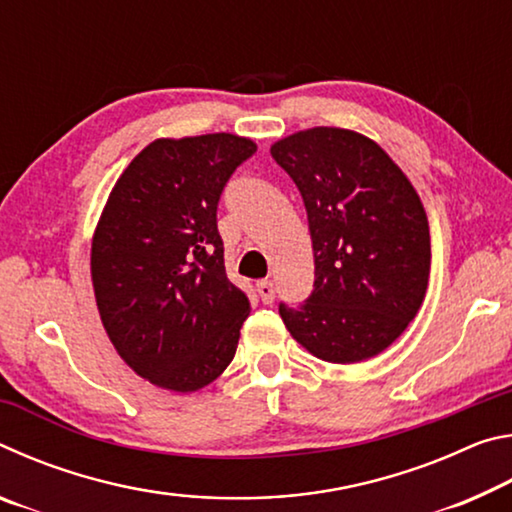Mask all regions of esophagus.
Listing matches in <instances>:
<instances>
[{
    "label": "esophagus",
    "mask_w": 512,
    "mask_h": 512,
    "mask_svg": "<svg viewBox=\"0 0 512 512\" xmlns=\"http://www.w3.org/2000/svg\"><path fill=\"white\" fill-rule=\"evenodd\" d=\"M257 293H259V298H262L264 305H271V302L275 300V284L271 280H259Z\"/></svg>",
    "instance_id": "34e87169"
}]
</instances>
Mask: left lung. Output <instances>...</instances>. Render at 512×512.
<instances>
[{"instance_id": "1", "label": "left lung", "mask_w": 512, "mask_h": 512, "mask_svg": "<svg viewBox=\"0 0 512 512\" xmlns=\"http://www.w3.org/2000/svg\"><path fill=\"white\" fill-rule=\"evenodd\" d=\"M305 201L314 291L280 316L302 348L329 363L377 357L422 307L429 221L411 180L377 142L316 126L271 146Z\"/></svg>"}]
</instances>
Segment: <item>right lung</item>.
<instances>
[{"label": "right lung", "instance_id": "right-lung-1", "mask_svg": "<svg viewBox=\"0 0 512 512\" xmlns=\"http://www.w3.org/2000/svg\"><path fill=\"white\" fill-rule=\"evenodd\" d=\"M255 151L232 133L160 137L121 173L94 230L101 323L119 357L167 391H201L237 352L250 300L225 275L216 207Z\"/></svg>", "mask_w": 512, "mask_h": 512}]
</instances>
